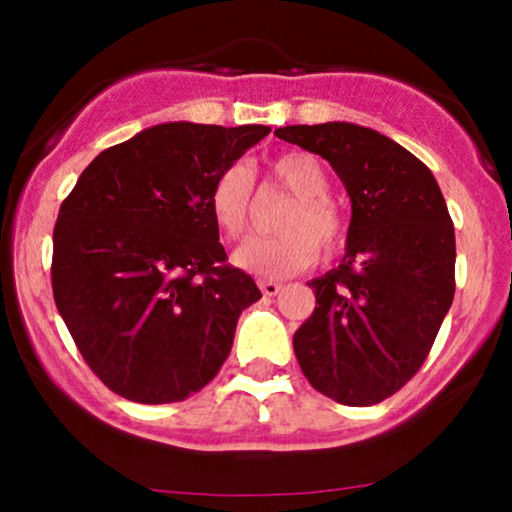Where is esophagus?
I'll list each match as a JSON object with an SVG mask.
<instances>
[{"instance_id":"34e87169","label":"esophagus","mask_w":512,"mask_h":512,"mask_svg":"<svg viewBox=\"0 0 512 512\" xmlns=\"http://www.w3.org/2000/svg\"><path fill=\"white\" fill-rule=\"evenodd\" d=\"M260 291L264 296H276L281 291V284H276V281H260Z\"/></svg>"}]
</instances>
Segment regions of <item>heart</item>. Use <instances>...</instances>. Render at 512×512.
<instances>
[{"instance_id":"obj_1","label":"heart","mask_w":512,"mask_h":512,"mask_svg":"<svg viewBox=\"0 0 512 512\" xmlns=\"http://www.w3.org/2000/svg\"><path fill=\"white\" fill-rule=\"evenodd\" d=\"M272 180L293 195L284 209L279 228L284 233L252 238L236 250L233 262L252 276L286 279L320 260L325 252H337L346 240V216L330 195V170L310 151H284L267 163ZM209 216L226 240H240L252 219V173L240 163L226 166L211 182Z\"/></svg>"}]
</instances>
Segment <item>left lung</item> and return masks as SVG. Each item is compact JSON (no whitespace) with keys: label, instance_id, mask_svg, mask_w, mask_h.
<instances>
[{"label":"left lung","instance_id":"obj_1","mask_svg":"<svg viewBox=\"0 0 512 512\" xmlns=\"http://www.w3.org/2000/svg\"><path fill=\"white\" fill-rule=\"evenodd\" d=\"M276 137L320 154L351 197L342 264L310 281L315 310L293 351L317 392L349 407L419 373L455 296V228L424 163L375 129L325 122Z\"/></svg>","mask_w":512,"mask_h":512}]
</instances>
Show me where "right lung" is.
<instances>
[{"instance_id":"obj_1","label":"right lung","mask_w":512,"mask_h":512,"mask_svg":"<svg viewBox=\"0 0 512 512\" xmlns=\"http://www.w3.org/2000/svg\"><path fill=\"white\" fill-rule=\"evenodd\" d=\"M272 132L166 122L110 146L62 202L52 293L88 368L139 404L182 402L219 373L262 293L228 264L211 182Z\"/></svg>"}]
</instances>
